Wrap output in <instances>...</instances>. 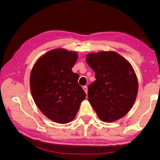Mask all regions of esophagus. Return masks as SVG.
Returning <instances> with one entry per match:
<instances>
[{"mask_svg":"<svg viewBox=\"0 0 160 160\" xmlns=\"http://www.w3.org/2000/svg\"><path fill=\"white\" fill-rule=\"evenodd\" d=\"M82 88H83V89L84 91V92H85L86 93H87V92H88V88H87V86H84Z\"/></svg>","mask_w":160,"mask_h":160,"instance_id":"1","label":"esophagus"}]
</instances>
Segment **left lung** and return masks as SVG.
Wrapping results in <instances>:
<instances>
[{
  "instance_id": "1",
  "label": "left lung",
  "mask_w": 160,
  "mask_h": 160,
  "mask_svg": "<svg viewBox=\"0 0 160 160\" xmlns=\"http://www.w3.org/2000/svg\"><path fill=\"white\" fill-rule=\"evenodd\" d=\"M87 62L96 78L88 87V98L98 116L105 122L124 116L133 105L138 90L131 64L115 52L89 53Z\"/></svg>"
}]
</instances>
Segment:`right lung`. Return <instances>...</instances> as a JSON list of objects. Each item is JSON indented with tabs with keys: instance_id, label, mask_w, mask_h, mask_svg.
Wrapping results in <instances>:
<instances>
[{
	"instance_id": "add662e5",
	"label": "right lung",
	"mask_w": 160,
	"mask_h": 160,
	"mask_svg": "<svg viewBox=\"0 0 160 160\" xmlns=\"http://www.w3.org/2000/svg\"><path fill=\"white\" fill-rule=\"evenodd\" d=\"M76 52L56 49L42 56L33 67L30 89L36 106L51 120L59 124L72 121L86 93L72 71Z\"/></svg>"
}]
</instances>
